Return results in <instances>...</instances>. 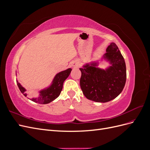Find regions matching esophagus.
<instances>
[{"instance_id": "1", "label": "esophagus", "mask_w": 150, "mask_h": 150, "mask_svg": "<svg viewBox=\"0 0 150 150\" xmlns=\"http://www.w3.org/2000/svg\"><path fill=\"white\" fill-rule=\"evenodd\" d=\"M80 66V62L79 61H73L72 62V66L74 68H77V67H79Z\"/></svg>"}]
</instances>
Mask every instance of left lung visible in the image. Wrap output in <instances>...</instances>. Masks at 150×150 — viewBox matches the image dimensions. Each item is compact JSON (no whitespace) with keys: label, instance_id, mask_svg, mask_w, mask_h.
Wrapping results in <instances>:
<instances>
[{"label":"left lung","instance_id":"8db88e82","mask_svg":"<svg viewBox=\"0 0 150 150\" xmlns=\"http://www.w3.org/2000/svg\"><path fill=\"white\" fill-rule=\"evenodd\" d=\"M106 51L100 59L86 63L79 68L81 88L86 98L95 102L106 103L114 99L126 83V64L118 47L111 42ZM103 61L110 64L105 69L98 67Z\"/></svg>","mask_w":150,"mask_h":150}]
</instances>
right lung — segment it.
I'll return each mask as SVG.
<instances>
[{"instance_id": "right-lung-1", "label": "right lung", "mask_w": 150, "mask_h": 150, "mask_svg": "<svg viewBox=\"0 0 150 150\" xmlns=\"http://www.w3.org/2000/svg\"><path fill=\"white\" fill-rule=\"evenodd\" d=\"M72 71L71 68L58 72L53 78L51 83L47 87L39 90V96L38 97H34L31 99V100L39 104H46L50 103L56 99L59 96L63 87V83L65 80L69 76ZM17 84L19 87L21 92L25 96H27V93H25L26 89L22 86L16 79Z\"/></svg>"}]
</instances>
